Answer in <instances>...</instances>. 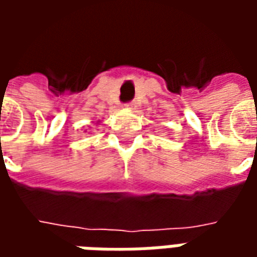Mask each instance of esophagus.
<instances>
[{
	"label": "esophagus",
	"mask_w": 257,
	"mask_h": 257,
	"mask_svg": "<svg viewBox=\"0 0 257 257\" xmlns=\"http://www.w3.org/2000/svg\"><path fill=\"white\" fill-rule=\"evenodd\" d=\"M125 107H126L128 110H135V108H136V103H135V101H129V103L125 104Z\"/></svg>",
	"instance_id": "34e87169"
}]
</instances>
